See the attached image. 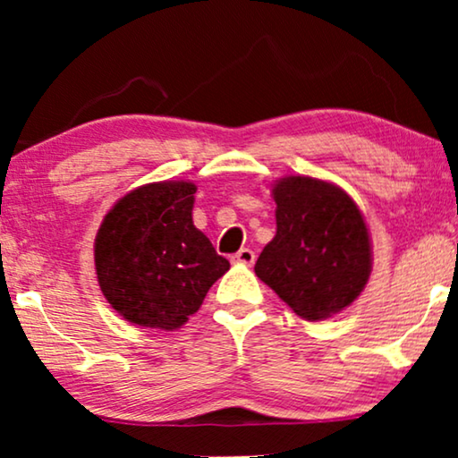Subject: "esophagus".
<instances>
[{
	"label": "esophagus",
	"instance_id": "esophagus-1",
	"mask_svg": "<svg viewBox=\"0 0 458 458\" xmlns=\"http://www.w3.org/2000/svg\"><path fill=\"white\" fill-rule=\"evenodd\" d=\"M231 260L237 262V265H248V267H250V265H254V260H256V254H254L252 250H250V248H242L240 252L231 256Z\"/></svg>",
	"mask_w": 458,
	"mask_h": 458
}]
</instances>
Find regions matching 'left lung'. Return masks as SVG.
Wrapping results in <instances>:
<instances>
[{"instance_id":"1","label":"left lung","mask_w":458,"mask_h":458,"mask_svg":"<svg viewBox=\"0 0 458 458\" xmlns=\"http://www.w3.org/2000/svg\"><path fill=\"white\" fill-rule=\"evenodd\" d=\"M273 198L277 233L254 273L309 321L346 309L371 275L367 225L352 198L312 177L281 179Z\"/></svg>"}]
</instances>
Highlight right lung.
<instances>
[{
	"label": "right lung",
	"mask_w": 458,
	"mask_h": 458,
	"mask_svg": "<svg viewBox=\"0 0 458 458\" xmlns=\"http://www.w3.org/2000/svg\"><path fill=\"white\" fill-rule=\"evenodd\" d=\"M196 185L165 181L118 199L96 237V271L106 300L129 323L177 329L229 271L193 227Z\"/></svg>",
	"instance_id": "1"
}]
</instances>
